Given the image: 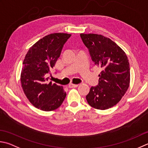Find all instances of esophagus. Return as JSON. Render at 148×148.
Listing matches in <instances>:
<instances>
[{
	"mask_svg": "<svg viewBox=\"0 0 148 148\" xmlns=\"http://www.w3.org/2000/svg\"><path fill=\"white\" fill-rule=\"evenodd\" d=\"M78 86V85H77V84H73V83H71L69 84V88H76V87H77Z\"/></svg>",
	"mask_w": 148,
	"mask_h": 148,
	"instance_id": "34e87169",
	"label": "esophagus"
}]
</instances>
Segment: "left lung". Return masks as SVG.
I'll use <instances>...</instances> for the list:
<instances>
[{
    "label": "left lung",
    "instance_id": "1",
    "mask_svg": "<svg viewBox=\"0 0 148 148\" xmlns=\"http://www.w3.org/2000/svg\"><path fill=\"white\" fill-rule=\"evenodd\" d=\"M92 61L102 69L99 84L92 86L86 96L88 105L101 110L112 108L119 102L128 89L130 69L128 57L109 38L97 34H80Z\"/></svg>",
    "mask_w": 148,
    "mask_h": 148
}]
</instances>
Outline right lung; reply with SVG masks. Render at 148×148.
<instances>
[{
	"label": "right lung",
	"instance_id": "obj_1",
	"mask_svg": "<svg viewBox=\"0 0 148 148\" xmlns=\"http://www.w3.org/2000/svg\"><path fill=\"white\" fill-rule=\"evenodd\" d=\"M71 36L62 33L48 34L31 47L25 56L20 75L22 87L29 102L41 110L59 108L66 95L62 86L47 83V76Z\"/></svg>",
	"mask_w": 148,
	"mask_h": 148
}]
</instances>
